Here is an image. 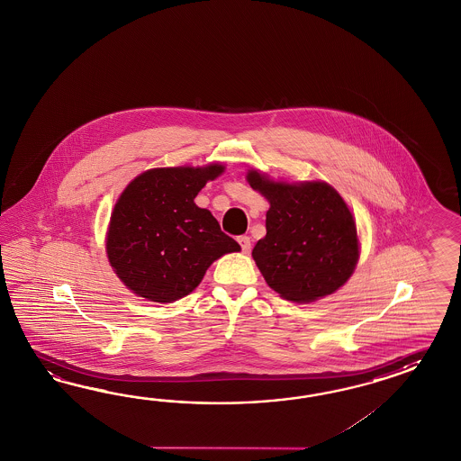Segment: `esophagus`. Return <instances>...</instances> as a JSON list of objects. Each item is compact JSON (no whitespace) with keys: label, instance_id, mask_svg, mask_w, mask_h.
<instances>
[{"label":"esophagus","instance_id":"34e87169","mask_svg":"<svg viewBox=\"0 0 461 461\" xmlns=\"http://www.w3.org/2000/svg\"><path fill=\"white\" fill-rule=\"evenodd\" d=\"M238 243H240V247L243 249V253H249V249H251L249 236H238Z\"/></svg>","mask_w":461,"mask_h":461}]
</instances>
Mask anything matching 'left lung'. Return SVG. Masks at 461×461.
Masks as SVG:
<instances>
[{"label":"left lung","mask_w":461,"mask_h":461,"mask_svg":"<svg viewBox=\"0 0 461 461\" xmlns=\"http://www.w3.org/2000/svg\"><path fill=\"white\" fill-rule=\"evenodd\" d=\"M248 181L268 202L267 236L253 248L263 278L285 300L306 303L337 292L358 261V236L347 203L326 183Z\"/></svg>","instance_id":"8db88e82"}]
</instances>
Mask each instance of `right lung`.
I'll return each instance as SVG.
<instances>
[{"instance_id":"1","label":"right lung","mask_w":461,"mask_h":461,"mask_svg":"<svg viewBox=\"0 0 461 461\" xmlns=\"http://www.w3.org/2000/svg\"><path fill=\"white\" fill-rule=\"evenodd\" d=\"M157 168L131 181L114 204L108 231L113 270L138 296L171 303L193 292L214 259L240 251L213 214L194 204L206 181L223 173Z\"/></svg>"}]
</instances>
